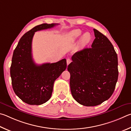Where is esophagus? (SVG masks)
Listing matches in <instances>:
<instances>
[{"mask_svg":"<svg viewBox=\"0 0 131 131\" xmlns=\"http://www.w3.org/2000/svg\"><path fill=\"white\" fill-rule=\"evenodd\" d=\"M71 62V60L70 59H68L67 60V65H68V64H70Z\"/></svg>","mask_w":131,"mask_h":131,"instance_id":"obj_1","label":"esophagus"}]
</instances>
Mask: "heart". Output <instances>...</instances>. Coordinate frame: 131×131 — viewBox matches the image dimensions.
I'll use <instances>...</instances> for the list:
<instances>
[{"instance_id": "b5f03b06", "label": "heart", "mask_w": 131, "mask_h": 131, "mask_svg": "<svg viewBox=\"0 0 131 131\" xmlns=\"http://www.w3.org/2000/svg\"><path fill=\"white\" fill-rule=\"evenodd\" d=\"M83 34V32L80 29H75L71 31L68 33L67 36V42L68 44H72V43L77 42L79 38ZM91 40V36L90 33L89 32L84 33L81 38L79 43V49H82L86 47L88 43L90 42Z\"/></svg>"}]
</instances>
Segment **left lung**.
Wrapping results in <instances>:
<instances>
[{
	"label": "left lung",
	"instance_id": "8db88e82",
	"mask_svg": "<svg viewBox=\"0 0 131 131\" xmlns=\"http://www.w3.org/2000/svg\"><path fill=\"white\" fill-rule=\"evenodd\" d=\"M95 38L91 48L72 56L68 66L70 88L79 104L94 106L111 97L117 82L118 59L113 45L106 36L94 29Z\"/></svg>",
	"mask_w": 131,
	"mask_h": 131
}]
</instances>
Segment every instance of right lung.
<instances>
[{
  "instance_id": "obj_1",
  "label": "right lung",
  "mask_w": 131,
  "mask_h": 131,
  "mask_svg": "<svg viewBox=\"0 0 131 131\" xmlns=\"http://www.w3.org/2000/svg\"><path fill=\"white\" fill-rule=\"evenodd\" d=\"M57 25L42 24L33 27L22 37L14 50L10 67L13 89L27 104L40 105L47 102L51 97L55 80L67 68L66 59L37 65L32 57L31 43L35 32Z\"/></svg>"
}]
</instances>
